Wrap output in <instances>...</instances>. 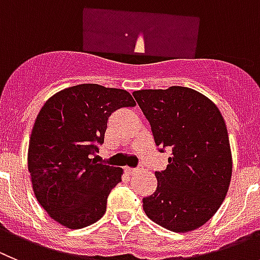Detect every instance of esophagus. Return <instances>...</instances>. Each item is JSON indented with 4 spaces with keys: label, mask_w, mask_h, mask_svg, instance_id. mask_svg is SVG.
<instances>
[{
    "label": "esophagus",
    "mask_w": 260,
    "mask_h": 260,
    "mask_svg": "<svg viewBox=\"0 0 260 260\" xmlns=\"http://www.w3.org/2000/svg\"><path fill=\"white\" fill-rule=\"evenodd\" d=\"M127 172L128 174H135V172H137V168H127Z\"/></svg>",
    "instance_id": "34e87169"
}]
</instances>
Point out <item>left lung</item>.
I'll return each instance as SVG.
<instances>
[{
	"label": "left lung",
	"instance_id": "1",
	"mask_svg": "<svg viewBox=\"0 0 260 260\" xmlns=\"http://www.w3.org/2000/svg\"><path fill=\"white\" fill-rule=\"evenodd\" d=\"M133 97L150 123L159 150L170 147L158 186L142 200L149 219L176 233L209 221L219 210L232 177V153L225 121L216 105L185 86L144 89Z\"/></svg>",
	"mask_w": 260,
	"mask_h": 260
}]
</instances>
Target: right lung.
<instances>
[{
	"label": "right lung",
	"instance_id": "1",
	"mask_svg": "<svg viewBox=\"0 0 260 260\" xmlns=\"http://www.w3.org/2000/svg\"><path fill=\"white\" fill-rule=\"evenodd\" d=\"M136 102L124 89L80 84L51 95L35 120L28 171L37 201L49 216L70 229L100 220L123 170L90 158L104 144L107 120Z\"/></svg>",
	"mask_w": 260,
	"mask_h": 260
}]
</instances>
